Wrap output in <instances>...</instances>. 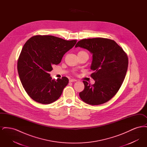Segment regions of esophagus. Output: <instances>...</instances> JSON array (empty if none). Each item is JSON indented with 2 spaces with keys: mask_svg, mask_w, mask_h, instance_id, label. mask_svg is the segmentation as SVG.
<instances>
[{
  "mask_svg": "<svg viewBox=\"0 0 147 147\" xmlns=\"http://www.w3.org/2000/svg\"><path fill=\"white\" fill-rule=\"evenodd\" d=\"M77 82V80L74 79H71L69 80V82Z\"/></svg>",
  "mask_w": 147,
  "mask_h": 147,
  "instance_id": "34e87169",
  "label": "esophagus"
}]
</instances>
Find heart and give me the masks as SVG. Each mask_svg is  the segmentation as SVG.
Returning a JSON list of instances; mask_svg holds the SVG:
<instances>
[{"instance_id": "obj_1", "label": "heart", "mask_w": 147, "mask_h": 147, "mask_svg": "<svg viewBox=\"0 0 147 147\" xmlns=\"http://www.w3.org/2000/svg\"><path fill=\"white\" fill-rule=\"evenodd\" d=\"M85 54H87L88 55V53L85 52V51H80L78 53V55H85Z\"/></svg>"}]
</instances>
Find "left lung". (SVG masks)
<instances>
[{"mask_svg": "<svg viewBox=\"0 0 147 147\" xmlns=\"http://www.w3.org/2000/svg\"><path fill=\"white\" fill-rule=\"evenodd\" d=\"M88 49L92 54L90 69L93 85L83 81L80 98L91 105H101L111 99L123 82L128 68V57L115 41L104 38L83 39L75 46Z\"/></svg>", "mask_w": 147, "mask_h": 147, "instance_id": "obj_1", "label": "left lung"}]
</instances>
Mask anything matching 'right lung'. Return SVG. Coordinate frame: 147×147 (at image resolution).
Here are the masks:
<instances>
[{
  "label": "right lung",
  "instance_id": "obj_1",
  "mask_svg": "<svg viewBox=\"0 0 147 147\" xmlns=\"http://www.w3.org/2000/svg\"><path fill=\"white\" fill-rule=\"evenodd\" d=\"M77 41L51 35H36L25 43L18 59V71L25 90L34 101L49 104L61 96L69 80L65 77L52 79L49 72Z\"/></svg>",
  "mask_w": 147,
  "mask_h": 147
}]
</instances>
